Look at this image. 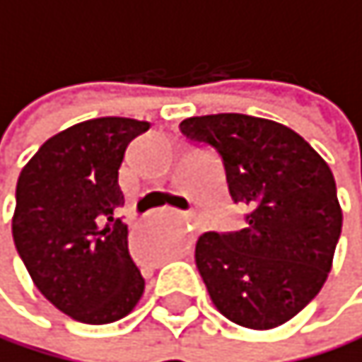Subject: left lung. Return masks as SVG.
<instances>
[{
	"mask_svg": "<svg viewBox=\"0 0 362 362\" xmlns=\"http://www.w3.org/2000/svg\"><path fill=\"white\" fill-rule=\"evenodd\" d=\"M180 131L216 150L247 227L206 231L197 270L214 307L253 330L286 324L322 290L341 236V206L326 160L292 128L245 113L189 117Z\"/></svg>",
	"mask_w": 362,
	"mask_h": 362,
	"instance_id": "1",
	"label": "left lung"
}]
</instances>
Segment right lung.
Segmentation results:
<instances>
[{
  "label": "right lung",
  "mask_w": 362,
  "mask_h": 362,
  "mask_svg": "<svg viewBox=\"0 0 362 362\" xmlns=\"http://www.w3.org/2000/svg\"><path fill=\"white\" fill-rule=\"evenodd\" d=\"M150 122L96 117L47 139L23 167L14 247L40 294L83 324H109L139 303L146 281L117 218L124 152Z\"/></svg>",
  "instance_id": "1"
}]
</instances>
